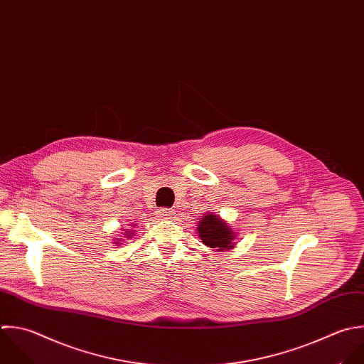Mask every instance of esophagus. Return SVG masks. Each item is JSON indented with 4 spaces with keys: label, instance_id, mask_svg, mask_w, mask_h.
Returning a JSON list of instances; mask_svg holds the SVG:
<instances>
[{
    "label": "esophagus",
    "instance_id": "esophagus-1",
    "mask_svg": "<svg viewBox=\"0 0 364 364\" xmlns=\"http://www.w3.org/2000/svg\"><path fill=\"white\" fill-rule=\"evenodd\" d=\"M174 215V211L170 208H159L157 210V217L160 220H171Z\"/></svg>",
    "mask_w": 364,
    "mask_h": 364
}]
</instances>
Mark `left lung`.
I'll return each instance as SVG.
<instances>
[{"label": "left lung", "instance_id": "obj_1", "mask_svg": "<svg viewBox=\"0 0 364 364\" xmlns=\"http://www.w3.org/2000/svg\"><path fill=\"white\" fill-rule=\"evenodd\" d=\"M198 235L204 245L217 251H227L234 247L235 232L230 228L227 221L215 214H204L197 225Z\"/></svg>", "mask_w": 364, "mask_h": 364}]
</instances>
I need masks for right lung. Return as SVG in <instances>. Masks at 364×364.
<instances>
[{
	"instance_id": "right-lung-1",
	"label": "right lung",
	"mask_w": 364,
	"mask_h": 364,
	"mask_svg": "<svg viewBox=\"0 0 364 364\" xmlns=\"http://www.w3.org/2000/svg\"><path fill=\"white\" fill-rule=\"evenodd\" d=\"M126 238H130L132 235H133V232H130V231H126V234H123ZM114 244H120V240H116V242Z\"/></svg>"
}]
</instances>
